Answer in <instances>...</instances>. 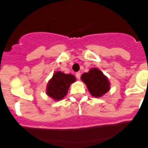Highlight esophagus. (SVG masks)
I'll return each mask as SVG.
<instances>
[{
  "label": "esophagus",
  "mask_w": 148,
  "mask_h": 148,
  "mask_svg": "<svg viewBox=\"0 0 148 148\" xmlns=\"http://www.w3.org/2000/svg\"><path fill=\"white\" fill-rule=\"evenodd\" d=\"M76 77H77V78L79 79L81 77V73L80 72H77V74H76Z\"/></svg>",
  "instance_id": "34e87169"
}]
</instances>
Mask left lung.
<instances>
[{"label":"left lung","mask_w":148,"mask_h":148,"mask_svg":"<svg viewBox=\"0 0 148 148\" xmlns=\"http://www.w3.org/2000/svg\"><path fill=\"white\" fill-rule=\"evenodd\" d=\"M81 79L86 85L90 94L94 97H101L110 89L108 78L96 68H93L88 72L84 73Z\"/></svg>","instance_id":"8db88e82"}]
</instances>
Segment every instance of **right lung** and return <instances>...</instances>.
Segmentation results:
<instances>
[{
	"mask_svg": "<svg viewBox=\"0 0 148 148\" xmlns=\"http://www.w3.org/2000/svg\"><path fill=\"white\" fill-rule=\"evenodd\" d=\"M75 81V77L72 74H66L60 71H56L48 82L46 94L54 100H61L67 94L71 84Z\"/></svg>",
	"mask_w": 148,
	"mask_h": 148,
	"instance_id": "obj_1",
	"label": "right lung"
}]
</instances>
